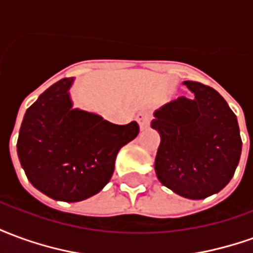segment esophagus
<instances>
[{
    "mask_svg": "<svg viewBox=\"0 0 253 253\" xmlns=\"http://www.w3.org/2000/svg\"><path fill=\"white\" fill-rule=\"evenodd\" d=\"M150 112L148 111H142V112H139L137 115V122L138 125H139V128L141 130H145V128H148L149 123H150Z\"/></svg>",
    "mask_w": 253,
    "mask_h": 253,
    "instance_id": "1",
    "label": "esophagus"
}]
</instances>
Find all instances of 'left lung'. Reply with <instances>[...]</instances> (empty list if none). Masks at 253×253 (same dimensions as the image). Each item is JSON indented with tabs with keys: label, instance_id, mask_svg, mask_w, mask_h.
I'll use <instances>...</instances> for the list:
<instances>
[{
	"label": "left lung",
	"instance_id": "obj_1",
	"mask_svg": "<svg viewBox=\"0 0 253 253\" xmlns=\"http://www.w3.org/2000/svg\"><path fill=\"white\" fill-rule=\"evenodd\" d=\"M192 93L154 111L161 137L154 170L163 186L187 199L217 194L233 177L241 156L237 118L215 89L184 81Z\"/></svg>",
	"mask_w": 253,
	"mask_h": 253
}]
</instances>
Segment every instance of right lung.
Wrapping results in <instances>:
<instances>
[{
  "label": "right lung",
  "mask_w": 253,
  "mask_h": 253,
  "mask_svg": "<svg viewBox=\"0 0 253 253\" xmlns=\"http://www.w3.org/2000/svg\"><path fill=\"white\" fill-rule=\"evenodd\" d=\"M74 78H62L27 110L17 154L28 180L54 201L80 202L110 181L116 154L139 132L137 122L114 125L73 107Z\"/></svg>",
  "instance_id": "add662e5"
}]
</instances>
